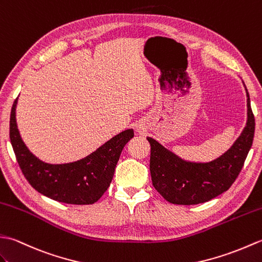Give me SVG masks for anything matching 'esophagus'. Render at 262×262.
Listing matches in <instances>:
<instances>
[{
    "instance_id": "1",
    "label": "esophagus",
    "mask_w": 262,
    "mask_h": 262,
    "mask_svg": "<svg viewBox=\"0 0 262 262\" xmlns=\"http://www.w3.org/2000/svg\"><path fill=\"white\" fill-rule=\"evenodd\" d=\"M137 130L139 133H144V131H146V127H144L142 124H139L137 126Z\"/></svg>"
}]
</instances>
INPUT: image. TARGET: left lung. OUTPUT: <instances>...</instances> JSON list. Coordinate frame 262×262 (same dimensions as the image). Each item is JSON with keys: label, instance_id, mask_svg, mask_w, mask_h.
Masks as SVG:
<instances>
[{"label": "left lung", "instance_id": "8db88e82", "mask_svg": "<svg viewBox=\"0 0 262 262\" xmlns=\"http://www.w3.org/2000/svg\"><path fill=\"white\" fill-rule=\"evenodd\" d=\"M245 85V84H243ZM246 87V85H245ZM247 91V123L229 150L208 162L182 159L155 139L150 143V173L154 187L171 204L196 205L228 190L239 175L254 136V116Z\"/></svg>", "mask_w": 262, "mask_h": 262}]
</instances>
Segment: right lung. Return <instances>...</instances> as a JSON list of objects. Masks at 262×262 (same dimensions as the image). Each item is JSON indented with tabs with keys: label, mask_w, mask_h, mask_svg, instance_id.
<instances>
[{
	"label": "right lung",
	"mask_w": 262,
	"mask_h": 262,
	"mask_svg": "<svg viewBox=\"0 0 262 262\" xmlns=\"http://www.w3.org/2000/svg\"><path fill=\"white\" fill-rule=\"evenodd\" d=\"M14 101L10 116V140L23 175L32 187L49 199L74 205L94 204L111 184L116 164L132 129L119 135L85 158L67 164H48L37 158L23 142L16 125Z\"/></svg>",
	"instance_id": "obj_1"
}]
</instances>
